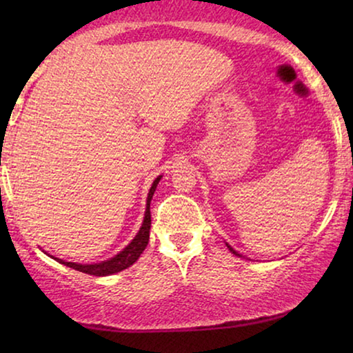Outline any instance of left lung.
I'll return each mask as SVG.
<instances>
[{"label": "left lung", "mask_w": 353, "mask_h": 353, "mask_svg": "<svg viewBox=\"0 0 353 353\" xmlns=\"http://www.w3.org/2000/svg\"><path fill=\"white\" fill-rule=\"evenodd\" d=\"M225 244H226V248H228V249H230V252H231V254H234V255H238V257H243V254H239V252H238V250H234V249H233V248H231V245H230V244H228V243H225Z\"/></svg>", "instance_id": "1"}]
</instances>
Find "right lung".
Listing matches in <instances>:
<instances>
[{
	"instance_id": "right-lung-1",
	"label": "right lung",
	"mask_w": 353,
	"mask_h": 353,
	"mask_svg": "<svg viewBox=\"0 0 353 353\" xmlns=\"http://www.w3.org/2000/svg\"><path fill=\"white\" fill-rule=\"evenodd\" d=\"M161 178L162 175H159L156 180H154L151 190L148 192L146 212H144V220H143L141 228H139L132 243H130L123 250H120L117 255H114L112 259L104 260V262H99V263H75V262H65V260L57 259L54 255H50V254L48 255H50L51 259L57 260L59 263L65 265V267L74 268L77 272H81L86 274H94V276H109V274L119 273L122 272V270L128 268L130 265L137 262L139 255L143 254V250L146 249V245L149 243V230H151V210H149V207H151V199L154 196V191H156V188L159 185V181H161Z\"/></svg>"
}]
</instances>
